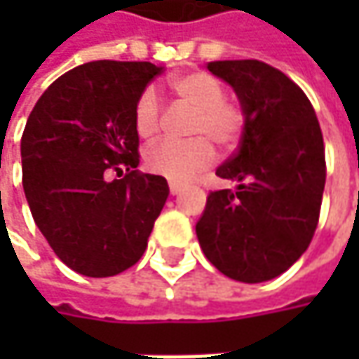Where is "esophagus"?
I'll return each mask as SVG.
<instances>
[{"label":"esophagus","mask_w":359,"mask_h":359,"mask_svg":"<svg viewBox=\"0 0 359 359\" xmlns=\"http://www.w3.org/2000/svg\"><path fill=\"white\" fill-rule=\"evenodd\" d=\"M182 189H184L182 184H177V182H170V194H172V196H177Z\"/></svg>","instance_id":"1"}]
</instances>
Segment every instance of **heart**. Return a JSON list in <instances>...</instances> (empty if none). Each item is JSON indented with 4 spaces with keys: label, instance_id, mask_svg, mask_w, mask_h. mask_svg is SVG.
Instances as JSON below:
<instances>
[{
    "label": "heart",
    "instance_id": "obj_1",
    "mask_svg": "<svg viewBox=\"0 0 359 359\" xmlns=\"http://www.w3.org/2000/svg\"><path fill=\"white\" fill-rule=\"evenodd\" d=\"M172 95L191 107L187 135L191 140H161L145 149V168L173 182H187L215 161L217 145L231 151L245 130V111L238 102L226 97V83L210 72H186L168 81ZM133 126L140 137L149 140L161 128V104L154 90H144L133 105Z\"/></svg>",
    "mask_w": 359,
    "mask_h": 359
}]
</instances>
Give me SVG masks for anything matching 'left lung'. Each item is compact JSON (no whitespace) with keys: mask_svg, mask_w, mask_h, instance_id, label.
Wrapping results in <instances>:
<instances>
[{"mask_svg":"<svg viewBox=\"0 0 359 359\" xmlns=\"http://www.w3.org/2000/svg\"><path fill=\"white\" fill-rule=\"evenodd\" d=\"M245 111L238 151L217 168L238 189L208 196L196 233L231 280L268 282L294 266L318 228L325 186L320 121L302 88L259 60L210 62Z\"/></svg>","mask_w":359,"mask_h":359,"instance_id":"obj_1","label":"left lung"}]
</instances>
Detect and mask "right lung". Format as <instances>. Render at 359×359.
Listing matches in <instances>:
<instances>
[{
    "label": "right lung",
    "mask_w": 359,
    "mask_h": 359,
    "mask_svg": "<svg viewBox=\"0 0 359 359\" xmlns=\"http://www.w3.org/2000/svg\"><path fill=\"white\" fill-rule=\"evenodd\" d=\"M159 72L149 62L77 65L27 118L25 198L51 250L81 276L109 278L135 266L168 200L165 177L137 170L133 126L135 100Z\"/></svg>",
    "instance_id": "obj_1"
}]
</instances>
